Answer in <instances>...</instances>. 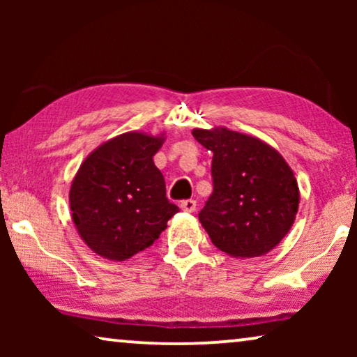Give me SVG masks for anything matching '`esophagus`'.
<instances>
[{"label":"esophagus","instance_id":"esophagus-1","mask_svg":"<svg viewBox=\"0 0 357 357\" xmlns=\"http://www.w3.org/2000/svg\"><path fill=\"white\" fill-rule=\"evenodd\" d=\"M180 209L185 213H193L195 209H197V202H195V199H183V202L180 203Z\"/></svg>","mask_w":357,"mask_h":357}]
</instances>
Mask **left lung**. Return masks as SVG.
Masks as SVG:
<instances>
[{"instance_id": "1", "label": "left lung", "mask_w": 357, "mask_h": 357, "mask_svg": "<svg viewBox=\"0 0 357 357\" xmlns=\"http://www.w3.org/2000/svg\"><path fill=\"white\" fill-rule=\"evenodd\" d=\"M192 135L213 153V193L198 214L204 231L229 257L266 255L289 232L299 208L289 164L265 141L226 126Z\"/></svg>"}]
</instances>
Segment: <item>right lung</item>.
<instances>
[{
	"label": "right lung",
	"instance_id": "add662e5",
	"mask_svg": "<svg viewBox=\"0 0 357 357\" xmlns=\"http://www.w3.org/2000/svg\"><path fill=\"white\" fill-rule=\"evenodd\" d=\"M162 135L128 131L92 151L70 188L71 218L82 242L102 258L125 261L153 245L178 208L165 197L154 154Z\"/></svg>",
	"mask_w": 357,
	"mask_h": 357
}]
</instances>
